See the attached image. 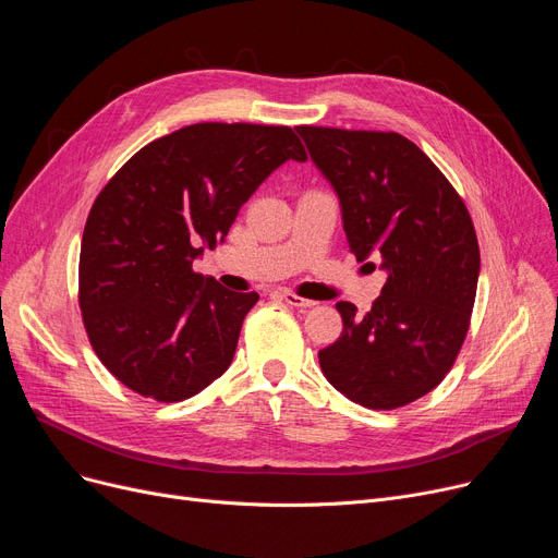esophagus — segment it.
<instances>
[{
    "label": "esophagus",
    "mask_w": 558,
    "mask_h": 558,
    "mask_svg": "<svg viewBox=\"0 0 558 558\" xmlns=\"http://www.w3.org/2000/svg\"><path fill=\"white\" fill-rule=\"evenodd\" d=\"M281 300H283L286 304H290V306L302 308V311L313 308V306L317 304V302H313V300H304V298H300V295H295V293H290V290H283V293H281Z\"/></svg>",
    "instance_id": "1"
}]
</instances>
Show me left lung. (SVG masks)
I'll use <instances>...</instances> for the list:
<instances>
[{
	"label": "left lung",
	"mask_w": 558,
	"mask_h": 558,
	"mask_svg": "<svg viewBox=\"0 0 558 558\" xmlns=\"http://www.w3.org/2000/svg\"><path fill=\"white\" fill-rule=\"evenodd\" d=\"M340 202L359 260L381 258L386 286L363 317L338 302L340 338L320 350L327 381L367 409H397L434 390L470 327L480 243L452 183L392 131L298 126Z\"/></svg>",
	"instance_id": "8db88e82"
}]
</instances>
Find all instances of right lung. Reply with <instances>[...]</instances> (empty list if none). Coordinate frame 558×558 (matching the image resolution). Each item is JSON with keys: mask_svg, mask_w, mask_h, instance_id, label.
<instances>
[{"mask_svg": "<svg viewBox=\"0 0 558 558\" xmlns=\"http://www.w3.org/2000/svg\"><path fill=\"white\" fill-rule=\"evenodd\" d=\"M306 161L290 126L202 122L145 145L97 195L78 256L90 344L126 388L181 402L225 375L256 293H233L193 260L258 185Z\"/></svg>", "mask_w": 558, "mask_h": 558, "instance_id": "1", "label": "right lung"}]
</instances>
